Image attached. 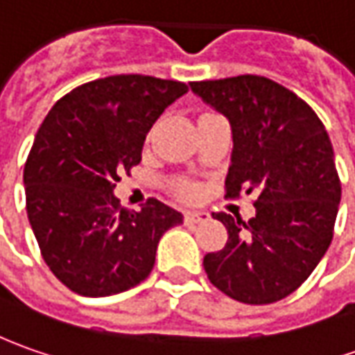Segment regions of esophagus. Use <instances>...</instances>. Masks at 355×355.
<instances>
[{"label": "esophagus", "mask_w": 355, "mask_h": 355, "mask_svg": "<svg viewBox=\"0 0 355 355\" xmlns=\"http://www.w3.org/2000/svg\"><path fill=\"white\" fill-rule=\"evenodd\" d=\"M210 214L208 212H187L184 214V224L187 226H194V224H202V222H208Z\"/></svg>", "instance_id": "34e87169"}]
</instances>
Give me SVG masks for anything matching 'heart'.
Segmentation results:
<instances>
[{
  "instance_id": "heart-1",
  "label": "heart",
  "mask_w": 355,
  "mask_h": 355,
  "mask_svg": "<svg viewBox=\"0 0 355 355\" xmlns=\"http://www.w3.org/2000/svg\"><path fill=\"white\" fill-rule=\"evenodd\" d=\"M208 116H214V114L206 112V114H202V116L198 117V121ZM166 187H168L171 194H173L175 198H178V200H182V202L196 200V198H198V194H200L198 184H196V182H192V180H189V178H184V177L171 178V180L166 182Z\"/></svg>"
}]
</instances>
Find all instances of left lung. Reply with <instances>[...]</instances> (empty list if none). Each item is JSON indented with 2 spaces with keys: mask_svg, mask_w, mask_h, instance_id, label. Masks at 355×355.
Masks as SVG:
<instances>
[{
  "mask_svg": "<svg viewBox=\"0 0 355 355\" xmlns=\"http://www.w3.org/2000/svg\"><path fill=\"white\" fill-rule=\"evenodd\" d=\"M230 119L234 135L226 198L255 194V218L214 212L226 245L204 255L210 283L245 304L285 299L328 250L342 182L320 117L288 88L255 74L190 82Z\"/></svg>",
  "mask_w": 355,
  "mask_h": 355,
  "instance_id": "8db88e82",
  "label": "left lung"
}]
</instances>
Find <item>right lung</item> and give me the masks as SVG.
<instances>
[{
	"mask_svg": "<svg viewBox=\"0 0 355 355\" xmlns=\"http://www.w3.org/2000/svg\"><path fill=\"white\" fill-rule=\"evenodd\" d=\"M189 86L117 74L62 96L35 135L23 171L27 216L53 275L82 297H110L145 281L159 239L182 216L157 198L139 212L114 196L141 163L147 131Z\"/></svg>",
	"mask_w": 355,
	"mask_h": 355,
	"instance_id": "obj_1",
	"label": "right lung"
}]
</instances>
